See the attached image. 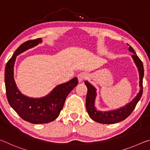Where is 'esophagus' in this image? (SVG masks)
Segmentation results:
<instances>
[{"label": "esophagus", "instance_id": "esophagus-1", "mask_svg": "<svg viewBox=\"0 0 150 150\" xmlns=\"http://www.w3.org/2000/svg\"><path fill=\"white\" fill-rule=\"evenodd\" d=\"M86 78H87V75L84 72L80 73L78 75V80L79 83L82 82V81H84L85 79H86Z\"/></svg>", "mask_w": 150, "mask_h": 150}]
</instances>
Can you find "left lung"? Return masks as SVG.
<instances>
[{"label":"left lung","mask_w":150,"mask_h":150,"mask_svg":"<svg viewBox=\"0 0 150 150\" xmlns=\"http://www.w3.org/2000/svg\"><path fill=\"white\" fill-rule=\"evenodd\" d=\"M129 50L132 53H134V54L132 55V57L133 58L137 68H138L139 87H140L139 92L137 93L136 96L130 102L127 104L123 107L120 108L119 109L106 112H102L97 110L94 105L95 100L97 96L96 89L90 83L88 82V81H86L84 82L88 88L86 98V110L90 118L92 119L95 122H98V123L104 124H112L123 121L124 120L127 118L131 114V113L133 112L137 102H139V100H140L142 97V93H143V84H143V78L144 74L143 63H142L138 56H137L136 53L135 52L132 46L129 47Z\"/></svg>","instance_id":"left-lung-1"}]
</instances>
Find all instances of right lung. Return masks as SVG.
I'll use <instances>...</instances> for the list:
<instances>
[{
	"mask_svg": "<svg viewBox=\"0 0 150 150\" xmlns=\"http://www.w3.org/2000/svg\"><path fill=\"white\" fill-rule=\"evenodd\" d=\"M41 38L28 40L19 46L6 63L4 81L9 104L22 119L32 124H40L52 122L57 118L70 92L78 84L77 78L58 85L50 94L40 98H29L17 88L14 79V66L16 56L41 43Z\"/></svg>",
	"mask_w": 150,
	"mask_h": 150,
	"instance_id": "add662e5",
	"label": "right lung"
}]
</instances>
